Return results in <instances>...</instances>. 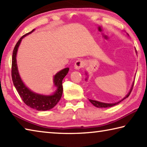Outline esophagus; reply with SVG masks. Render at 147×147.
I'll use <instances>...</instances> for the list:
<instances>
[{"instance_id":"34e87169","label":"esophagus","mask_w":147,"mask_h":147,"mask_svg":"<svg viewBox=\"0 0 147 147\" xmlns=\"http://www.w3.org/2000/svg\"><path fill=\"white\" fill-rule=\"evenodd\" d=\"M84 66V62L82 60H78L75 63L74 68L76 70H79Z\"/></svg>"}]
</instances>
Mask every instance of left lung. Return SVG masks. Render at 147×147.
<instances>
[{"mask_svg":"<svg viewBox=\"0 0 147 147\" xmlns=\"http://www.w3.org/2000/svg\"><path fill=\"white\" fill-rule=\"evenodd\" d=\"M128 35H129V34H128ZM136 53H137V52H136ZM86 80H87V79H86ZM134 82H133V83H132V86H131V89H130V91H129V92L128 93V94H127V95L125 96V97H124L122 100H121L119 101V102H116V103H113V104L104 103V102H99V101L93 100H91V99H90L89 100H90V102H91V103L93 105V106H95L96 107H99V108H100V107H109L114 106H115V105H117V104L120 103V102L122 101L123 100L125 99L126 98L128 97V96L130 95V94H131V91H132V88H133V86H134Z\"/></svg>","mask_w":147,"mask_h":147,"instance_id":"left-lung-1","label":"left lung"}]
</instances>
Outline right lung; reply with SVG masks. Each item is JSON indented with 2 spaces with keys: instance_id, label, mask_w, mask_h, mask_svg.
<instances>
[{
  "instance_id": "add662e5",
  "label": "right lung",
  "mask_w": 147,
  "mask_h": 147,
  "mask_svg": "<svg viewBox=\"0 0 147 147\" xmlns=\"http://www.w3.org/2000/svg\"><path fill=\"white\" fill-rule=\"evenodd\" d=\"M35 29L24 34L16 43L14 48L12 56V68L11 76L13 84L15 86L16 91H18L19 95L20 96L22 100L27 106L38 111H47L51 109L57 104L60 100L63 94V79L66 76L69 71V68H64L55 75L54 77V84L56 86V91L50 95H41L29 90L22 81L21 77L19 75L17 64H16V54L18 49L22 41V40L28 34L32 33Z\"/></svg>"
}]
</instances>
